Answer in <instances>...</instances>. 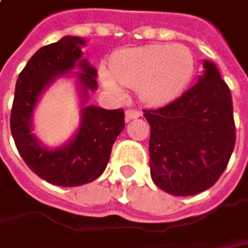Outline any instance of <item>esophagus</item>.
Listing matches in <instances>:
<instances>
[{
	"label": "esophagus",
	"mask_w": 248,
	"mask_h": 248,
	"mask_svg": "<svg viewBox=\"0 0 248 248\" xmlns=\"http://www.w3.org/2000/svg\"><path fill=\"white\" fill-rule=\"evenodd\" d=\"M140 116H142V111L138 109H131V108H128V109L125 110V119H127V121L132 119H138Z\"/></svg>",
	"instance_id": "esophagus-1"
}]
</instances>
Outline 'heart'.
<instances>
[{"label":"heart","mask_w":248,"mask_h":248,"mask_svg":"<svg viewBox=\"0 0 248 248\" xmlns=\"http://www.w3.org/2000/svg\"><path fill=\"white\" fill-rule=\"evenodd\" d=\"M111 73L120 84L139 88L146 103L164 105L187 88L195 76V59L184 45L153 44L114 55ZM102 81L111 92H120L117 82L108 73H102Z\"/></svg>","instance_id":"heart-1"}]
</instances>
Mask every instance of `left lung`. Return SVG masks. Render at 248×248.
<instances>
[{"instance_id":"obj_1","label":"left lung","mask_w":248,"mask_h":248,"mask_svg":"<svg viewBox=\"0 0 248 248\" xmlns=\"http://www.w3.org/2000/svg\"><path fill=\"white\" fill-rule=\"evenodd\" d=\"M179 98L145 109L150 125V175L174 196L207 190L222 175L236 142L232 95L214 63Z\"/></svg>"}]
</instances>
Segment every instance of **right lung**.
Masks as SVG:
<instances>
[{"mask_svg": "<svg viewBox=\"0 0 248 248\" xmlns=\"http://www.w3.org/2000/svg\"><path fill=\"white\" fill-rule=\"evenodd\" d=\"M80 37H63L58 43L45 45L30 58L20 72L12 110L11 132L15 145L29 168L46 182L58 186H80L95 181L105 171L111 146L125 127L124 110H106L96 106L82 109V123L76 138L56 150L41 148L31 134L30 119L37 99L55 77L80 66L78 78L82 93L98 87V73L84 59Z\"/></svg>", "mask_w": 248, "mask_h": 248, "instance_id": "1", "label": "right lung"}]
</instances>
